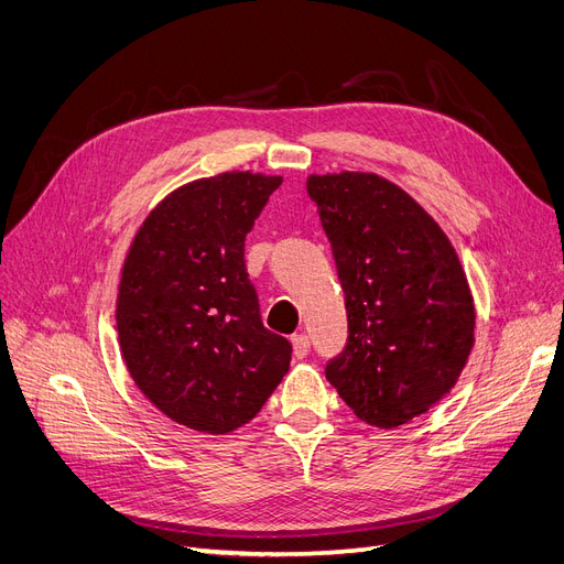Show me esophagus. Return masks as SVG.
Listing matches in <instances>:
<instances>
[{
	"mask_svg": "<svg viewBox=\"0 0 564 564\" xmlns=\"http://www.w3.org/2000/svg\"><path fill=\"white\" fill-rule=\"evenodd\" d=\"M291 345H294L296 358H305L310 354V337L307 335H294L291 337Z\"/></svg>",
	"mask_w": 564,
	"mask_h": 564,
	"instance_id": "esophagus-1",
	"label": "esophagus"
}]
</instances>
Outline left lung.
Returning a JSON list of instances; mask_svg holds the SVG:
<instances>
[{"instance_id":"8db88e82","label":"left lung","mask_w":564,"mask_h":564,"mask_svg":"<svg viewBox=\"0 0 564 564\" xmlns=\"http://www.w3.org/2000/svg\"><path fill=\"white\" fill-rule=\"evenodd\" d=\"M307 194L347 310V343L326 379L360 421L398 427L452 391L475 345L463 265L437 221L384 177L310 175Z\"/></svg>"}]
</instances>
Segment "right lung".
<instances>
[{"label": "right lung", "mask_w": 564, "mask_h": 564, "mask_svg": "<svg viewBox=\"0 0 564 564\" xmlns=\"http://www.w3.org/2000/svg\"><path fill=\"white\" fill-rule=\"evenodd\" d=\"M280 185L242 171L196 180L150 213L127 254L124 364L154 408L192 431H236L289 370L291 343L263 326L245 265V238Z\"/></svg>", "instance_id": "obj_1"}]
</instances>
